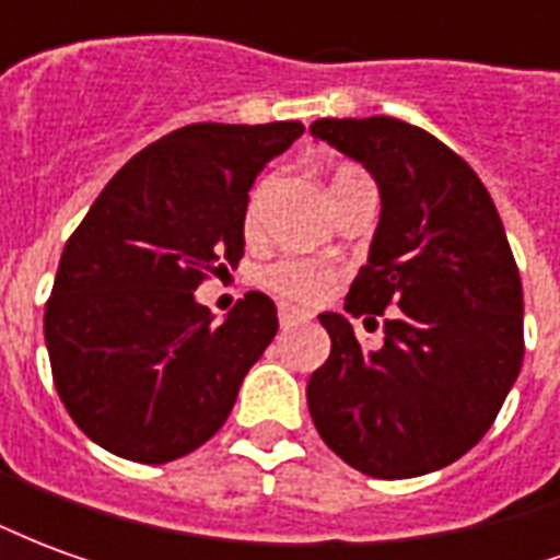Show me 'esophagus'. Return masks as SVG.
<instances>
[{
	"label": "esophagus",
	"instance_id": "1",
	"mask_svg": "<svg viewBox=\"0 0 560 560\" xmlns=\"http://www.w3.org/2000/svg\"><path fill=\"white\" fill-rule=\"evenodd\" d=\"M305 320H312V315H308V312H303V308H296V305H288V303L279 305L281 327H296V324H305Z\"/></svg>",
	"mask_w": 560,
	"mask_h": 560
}]
</instances>
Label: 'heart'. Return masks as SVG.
<instances>
[{
	"label": "heart",
	"instance_id": "b5f03b06",
	"mask_svg": "<svg viewBox=\"0 0 560 560\" xmlns=\"http://www.w3.org/2000/svg\"><path fill=\"white\" fill-rule=\"evenodd\" d=\"M357 176H365V173L351 167V164L336 167L329 188L336 191L339 185L351 183ZM267 185L269 179L257 183L255 188H252V195H248V203H245V233H255L257 215H260L264 197H267ZM336 279H339L336 269L324 267V264H312V260H300V257H284V260H276L272 267L264 269V284H267L269 291L276 293V296H281V300H291V303L303 305L320 303V300L332 291Z\"/></svg>",
	"mask_w": 560,
	"mask_h": 560
}]
</instances>
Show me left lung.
Returning a JSON list of instances; mask_svg holds the SVG:
<instances>
[{"label": "left lung", "mask_w": 560, "mask_h": 560, "mask_svg": "<svg viewBox=\"0 0 560 560\" xmlns=\"http://www.w3.org/2000/svg\"><path fill=\"white\" fill-rule=\"evenodd\" d=\"M381 188L369 264L345 308L375 320L365 351L348 317L320 315L327 363L308 377L317 434L351 468L405 480L465 456L489 432L525 357L522 279L492 197L470 164L393 116L308 128Z\"/></svg>", "instance_id": "left-lung-1"}]
</instances>
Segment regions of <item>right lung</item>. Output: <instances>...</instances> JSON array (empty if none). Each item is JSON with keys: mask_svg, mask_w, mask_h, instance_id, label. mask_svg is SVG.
I'll use <instances>...</instances> for the list:
<instances>
[{"mask_svg": "<svg viewBox=\"0 0 560 560\" xmlns=\"http://www.w3.org/2000/svg\"><path fill=\"white\" fill-rule=\"evenodd\" d=\"M303 122H195L140 149L68 236L44 305L59 399L114 456L164 465L207 444L279 329L248 291L224 324L197 284L243 257L248 191Z\"/></svg>", "mask_w": 560, "mask_h": 560, "instance_id": "right-lung-1", "label": "right lung"}]
</instances>
